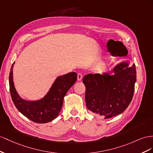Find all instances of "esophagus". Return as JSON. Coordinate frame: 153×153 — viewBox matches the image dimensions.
<instances>
[{
    "label": "esophagus",
    "mask_w": 153,
    "mask_h": 153,
    "mask_svg": "<svg viewBox=\"0 0 153 153\" xmlns=\"http://www.w3.org/2000/svg\"><path fill=\"white\" fill-rule=\"evenodd\" d=\"M82 78V74L81 73H79L77 74V80L81 81Z\"/></svg>",
    "instance_id": "obj_1"
}]
</instances>
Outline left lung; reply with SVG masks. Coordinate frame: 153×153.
<instances>
[{
    "label": "left lung",
    "mask_w": 153,
    "mask_h": 153,
    "mask_svg": "<svg viewBox=\"0 0 153 153\" xmlns=\"http://www.w3.org/2000/svg\"><path fill=\"white\" fill-rule=\"evenodd\" d=\"M122 63L113 70L115 74H88L82 82L86 87L87 108L97 115L109 119L123 113L131 101L137 81L134 63Z\"/></svg>",
    "instance_id": "obj_1"
}]
</instances>
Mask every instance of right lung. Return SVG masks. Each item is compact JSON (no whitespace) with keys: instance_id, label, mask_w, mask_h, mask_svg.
<instances>
[{"instance_id":"1","label":"right lung","mask_w":153,"mask_h":153,"mask_svg":"<svg viewBox=\"0 0 153 153\" xmlns=\"http://www.w3.org/2000/svg\"><path fill=\"white\" fill-rule=\"evenodd\" d=\"M13 65L14 63L11 68L9 82L11 99L17 110L36 123H47L56 119L62 108L65 94L77 80V74L71 72L58 77L44 98L38 101L28 102L22 99L15 90L13 81Z\"/></svg>"}]
</instances>
